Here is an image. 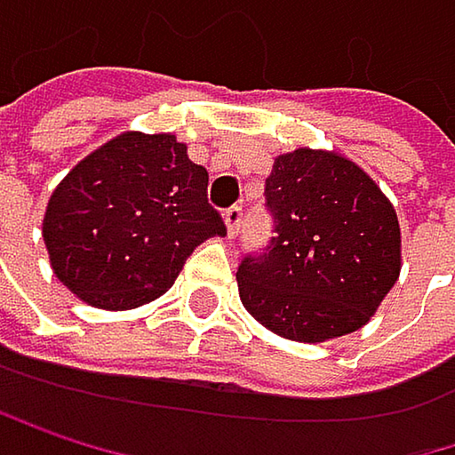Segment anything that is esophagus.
Here are the masks:
<instances>
[{
	"instance_id": "esophagus-1",
	"label": "esophagus",
	"mask_w": 455,
	"mask_h": 455,
	"mask_svg": "<svg viewBox=\"0 0 455 455\" xmlns=\"http://www.w3.org/2000/svg\"><path fill=\"white\" fill-rule=\"evenodd\" d=\"M240 226H243V207H229V210H226V229H229L232 240L237 237Z\"/></svg>"
}]
</instances>
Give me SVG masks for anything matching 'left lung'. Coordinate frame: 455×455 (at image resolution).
Instances as JSON below:
<instances>
[{"mask_svg":"<svg viewBox=\"0 0 455 455\" xmlns=\"http://www.w3.org/2000/svg\"><path fill=\"white\" fill-rule=\"evenodd\" d=\"M275 237L237 269L245 310L269 331L326 342L362 329L402 267L394 204L350 158L297 148L267 178Z\"/></svg>","mask_w":455,"mask_h":455,"instance_id":"8db88e82","label":"left lung"}]
</instances>
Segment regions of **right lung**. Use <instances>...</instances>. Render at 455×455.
Here are the masks:
<instances>
[{
	"label": "right lung",
	"mask_w": 455,
	"mask_h": 455,
	"mask_svg": "<svg viewBox=\"0 0 455 455\" xmlns=\"http://www.w3.org/2000/svg\"><path fill=\"white\" fill-rule=\"evenodd\" d=\"M207 180L175 134L124 132L96 148L56 186L43 218L56 277L91 307L153 302L196 245L226 235Z\"/></svg>",
	"instance_id": "add662e5"
}]
</instances>
